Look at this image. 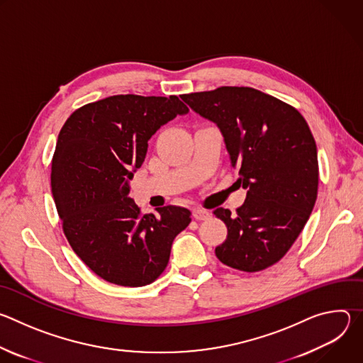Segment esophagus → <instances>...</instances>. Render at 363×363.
<instances>
[{
    "label": "esophagus",
    "instance_id": "esophagus-1",
    "mask_svg": "<svg viewBox=\"0 0 363 363\" xmlns=\"http://www.w3.org/2000/svg\"><path fill=\"white\" fill-rule=\"evenodd\" d=\"M192 214H194V218H195V220H198V221L206 220V218L210 217V211L202 210V208H195V210L192 211Z\"/></svg>",
    "mask_w": 363,
    "mask_h": 363
}]
</instances>
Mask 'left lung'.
<instances>
[{
	"label": "left lung",
	"mask_w": 363,
	"mask_h": 363,
	"mask_svg": "<svg viewBox=\"0 0 363 363\" xmlns=\"http://www.w3.org/2000/svg\"><path fill=\"white\" fill-rule=\"evenodd\" d=\"M201 118L220 129L237 182L247 189L231 214H214L227 228L218 260L241 272H260L289 251L318 198V147L304 118L287 103L251 87L224 86L184 94Z\"/></svg>",
	"instance_id": "8db88e82"
}]
</instances>
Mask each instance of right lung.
<instances>
[{
    "label": "right lung",
    "mask_w": 363,
    "mask_h": 363,
    "mask_svg": "<svg viewBox=\"0 0 363 363\" xmlns=\"http://www.w3.org/2000/svg\"><path fill=\"white\" fill-rule=\"evenodd\" d=\"M188 112L177 96L118 94L80 108L62 128L51 192L73 251L103 280L125 287L157 280L175 237L191 223L182 206L142 216L129 198L149 139Z\"/></svg>",
    "instance_id": "right-lung-1"
}]
</instances>
